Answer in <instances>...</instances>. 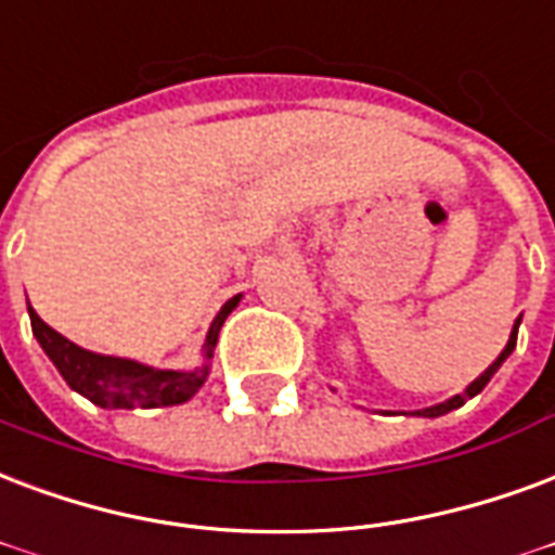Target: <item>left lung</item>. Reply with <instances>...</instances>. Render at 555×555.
I'll return each mask as SVG.
<instances>
[{"label":"left lung","mask_w":555,"mask_h":555,"mask_svg":"<svg viewBox=\"0 0 555 555\" xmlns=\"http://www.w3.org/2000/svg\"><path fill=\"white\" fill-rule=\"evenodd\" d=\"M515 340H518V323H515V330H512V335H508L506 350L496 356L494 364H488V371L482 373V376H476V379L470 382V385H467L465 393H455L453 400H447V403H441V405H429V409H424V412H414V414H421V417H441V414L453 412V409H459V405H465L467 400H470V397H476V393L486 388L488 379H491V376H494V373H496V367H500V364H503V361H506L508 356H512V350H515Z\"/></svg>","instance_id":"obj_1"}]
</instances>
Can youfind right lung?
<instances>
[{
  "label": "right lung",
  "mask_w": 555,
  "mask_h": 555,
  "mask_svg": "<svg viewBox=\"0 0 555 555\" xmlns=\"http://www.w3.org/2000/svg\"><path fill=\"white\" fill-rule=\"evenodd\" d=\"M237 299L232 297L225 302L220 314L208 330L205 338V359L215 356L217 335L229 311L235 309ZM31 318V332L40 340V347L47 352L59 373L67 379L73 391L88 397L90 403L102 405V409H158V405H179L191 400L199 388H203L205 376H208V364L196 367L191 373L179 371H152L146 364L129 359H111V356H96V352L81 350L73 340H67L61 332H55L49 323L37 318L35 311L28 309Z\"/></svg>",
  "instance_id": "1"
}]
</instances>
